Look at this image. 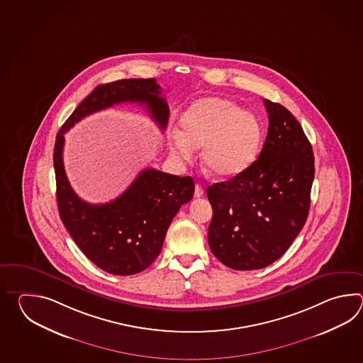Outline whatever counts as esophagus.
Masks as SVG:
<instances>
[{
    "label": "esophagus",
    "mask_w": 363,
    "mask_h": 363,
    "mask_svg": "<svg viewBox=\"0 0 363 363\" xmlns=\"http://www.w3.org/2000/svg\"><path fill=\"white\" fill-rule=\"evenodd\" d=\"M203 196V188L200 184H196L194 189V197H202Z\"/></svg>",
    "instance_id": "1"
}]
</instances>
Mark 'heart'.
Instances as JSON below:
<instances>
[{
	"mask_svg": "<svg viewBox=\"0 0 363 363\" xmlns=\"http://www.w3.org/2000/svg\"><path fill=\"white\" fill-rule=\"evenodd\" d=\"M180 133L171 135V153L189 160L202 147L201 161L214 178L238 177L255 162L262 143L258 118L231 100L206 97L192 104L179 119Z\"/></svg>",
	"mask_w": 363,
	"mask_h": 363,
	"instance_id": "b5f03b06",
	"label": "heart"
}]
</instances>
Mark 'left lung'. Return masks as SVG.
Returning a JSON list of instances; mask_svg holds the SVG:
<instances>
[{
	"mask_svg": "<svg viewBox=\"0 0 363 363\" xmlns=\"http://www.w3.org/2000/svg\"><path fill=\"white\" fill-rule=\"evenodd\" d=\"M269 131L262 150L238 177L208 185L213 255L233 270L275 262L303 227L314 180V155L301 124L283 105L264 100Z\"/></svg>",
	"mask_w": 363,
	"mask_h": 363,
	"instance_id": "1",
	"label": "left lung"
}]
</instances>
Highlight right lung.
Masks as SVG:
<instances>
[{"label":"right lung","mask_w":363,"mask_h":363,"mask_svg":"<svg viewBox=\"0 0 363 363\" xmlns=\"http://www.w3.org/2000/svg\"><path fill=\"white\" fill-rule=\"evenodd\" d=\"M122 102H138L164 131L170 108L155 79H123L101 84L82 101L55 138L57 203L62 222L85 257L113 275L147 269L161 253L166 232L182 205L192 200L191 177L155 169L141 171L116 200L93 205L77 197L63 167L65 132L84 116Z\"/></svg>","instance_id":"obj_1"}]
</instances>
